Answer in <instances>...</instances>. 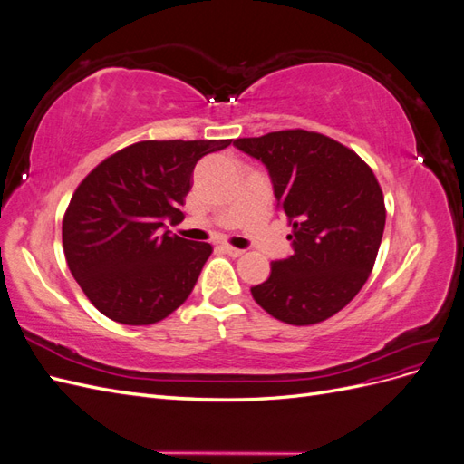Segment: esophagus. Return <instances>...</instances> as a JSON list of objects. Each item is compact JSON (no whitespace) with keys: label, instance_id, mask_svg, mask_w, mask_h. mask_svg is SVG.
I'll use <instances>...</instances> for the list:
<instances>
[{"label":"esophagus","instance_id":"obj_1","mask_svg":"<svg viewBox=\"0 0 464 464\" xmlns=\"http://www.w3.org/2000/svg\"><path fill=\"white\" fill-rule=\"evenodd\" d=\"M222 249L227 251L228 256L232 257H242L246 254V249H240V247H234V246H222Z\"/></svg>","mask_w":464,"mask_h":464}]
</instances>
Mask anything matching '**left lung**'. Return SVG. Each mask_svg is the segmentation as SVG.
<instances>
[{"label":"left lung","instance_id":"1","mask_svg":"<svg viewBox=\"0 0 464 464\" xmlns=\"http://www.w3.org/2000/svg\"><path fill=\"white\" fill-rule=\"evenodd\" d=\"M269 170L288 217L294 254L271 263L251 288L263 310L288 325L339 314L366 285L385 228L383 191L372 168L334 139L305 130L236 139Z\"/></svg>","mask_w":464,"mask_h":464}]
</instances>
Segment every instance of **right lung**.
<instances>
[{"instance_id": "1", "label": "right lung", "mask_w": 464, "mask_h": 464, "mask_svg": "<svg viewBox=\"0 0 464 464\" xmlns=\"http://www.w3.org/2000/svg\"><path fill=\"white\" fill-rule=\"evenodd\" d=\"M232 139L139 141L110 154L81 181L63 215L69 271L98 312L152 325L188 300L213 246L160 232L184 220L198 160Z\"/></svg>"}]
</instances>
